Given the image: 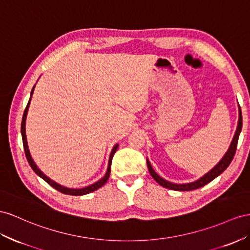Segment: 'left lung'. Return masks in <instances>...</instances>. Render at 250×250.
I'll return each mask as SVG.
<instances>
[{
  "label": "left lung",
  "mask_w": 250,
  "mask_h": 250,
  "mask_svg": "<svg viewBox=\"0 0 250 250\" xmlns=\"http://www.w3.org/2000/svg\"><path fill=\"white\" fill-rule=\"evenodd\" d=\"M239 124H238V127H236V131L234 134V137L231 142V145H230L228 151L226 152V154L224 155V157L221 159V162L217 164L215 167L210 170L206 175H204L200 180L194 182V183H190V184H183V185H177V184H172L169 183L167 181H165L164 178H162L158 174H156V172L152 169V166L150 165L149 161H146V165H148V169L150 174L152 175V177L161 185V186L167 188V189H171V190H176V191H190V190H194V189H198L201 187H204L205 185H207L208 183H210L211 181H213L215 177L219 176L221 173H223L224 171L227 169L228 166L231 163V161L233 159V156L235 154V150L236 146H238V140H239V136L240 133L242 130V112H241V107L239 106Z\"/></svg>",
  "instance_id": "1"
}]
</instances>
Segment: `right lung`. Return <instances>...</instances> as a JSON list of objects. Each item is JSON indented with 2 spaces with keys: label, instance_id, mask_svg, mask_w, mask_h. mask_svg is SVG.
<instances>
[{
  "label": "right lung",
  "instance_id": "right-lung-1",
  "mask_svg": "<svg viewBox=\"0 0 250 250\" xmlns=\"http://www.w3.org/2000/svg\"><path fill=\"white\" fill-rule=\"evenodd\" d=\"M34 88L35 86L33 87V89H31V93H30V98H29V101L28 104L26 105V107H25V111H24V114H23V118H22V124H21V133H22V139H23V146H24V151H25V155H26V158L27 161L30 165L31 169H33L36 173L39 175L41 178H43L44 181H45L48 185H50L53 188H55L56 190H58L59 192H61V193H64V194H68V195H84V194H87V193H91V192L95 191L99 189L100 187L104 186V185L107 182L108 180V176H110V173H111V164H112V158L115 154V152H116L117 148H118V145H116L113 148L112 152H111V155H110V159H108V166H107V171L105 175L101 178L100 181H98L97 183H95L93 185H91V186H87L85 188H82V189H69V188H66V187H63L61 186V185L55 183L54 181L50 180V178H48L45 174H43V172L37 167V165L35 164V162L33 161V158H31L30 156V153H29V150H28V146H27V140H26V133H25V121H26V115H27V111H28V106H29V104H30V99H31V95H33L34 93Z\"/></svg>",
  "mask_w": 250,
  "mask_h": 250
}]
</instances>
